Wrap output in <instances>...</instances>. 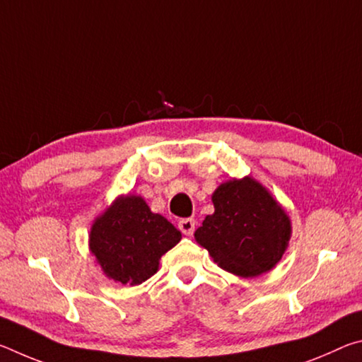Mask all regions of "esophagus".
<instances>
[{"mask_svg": "<svg viewBox=\"0 0 362 362\" xmlns=\"http://www.w3.org/2000/svg\"><path fill=\"white\" fill-rule=\"evenodd\" d=\"M179 230L183 233V235H193L194 231V220L193 218H182L179 220Z\"/></svg>", "mask_w": 362, "mask_h": 362, "instance_id": "1", "label": "esophagus"}]
</instances>
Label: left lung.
I'll return each instance as SVG.
<instances>
[{"label":"left lung","mask_w":362,"mask_h":362,"mask_svg":"<svg viewBox=\"0 0 362 362\" xmlns=\"http://www.w3.org/2000/svg\"><path fill=\"white\" fill-rule=\"evenodd\" d=\"M212 203L216 211L194 240L220 268L254 278L276 265L291 240V220L262 183L252 177L228 180L214 192Z\"/></svg>","instance_id":"8db88e82"}]
</instances>
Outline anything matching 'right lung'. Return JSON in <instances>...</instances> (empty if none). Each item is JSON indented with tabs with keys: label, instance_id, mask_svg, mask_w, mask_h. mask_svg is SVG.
Instances as JSON below:
<instances>
[{
	"label": "right lung",
	"instance_id": "add662e5",
	"mask_svg": "<svg viewBox=\"0 0 362 362\" xmlns=\"http://www.w3.org/2000/svg\"><path fill=\"white\" fill-rule=\"evenodd\" d=\"M182 240V233L142 196H118L95 218L89 249L103 273L115 283L137 286L158 272L161 255Z\"/></svg>",
	"mask_w": 362,
	"mask_h": 362
}]
</instances>
